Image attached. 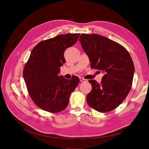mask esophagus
Instances as JSON below:
<instances>
[{
    "label": "esophagus",
    "instance_id": "esophagus-1",
    "mask_svg": "<svg viewBox=\"0 0 149 149\" xmlns=\"http://www.w3.org/2000/svg\"><path fill=\"white\" fill-rule=\"evenodd\" d=\"M79 80H80L81 82H85V81H86V79H84V78H82V77H80V78H79Z\"/></svg>",
    "mask_w": 149,
    "mask_h": 149
}]
</instances>
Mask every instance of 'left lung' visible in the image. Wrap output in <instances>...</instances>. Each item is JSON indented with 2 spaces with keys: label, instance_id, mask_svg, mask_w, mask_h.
Here are the masks:
<instances>
[{
  "label": "left lung",
  "instance_id": "8db88e82",
  "mask_svg": "<svg viewBox=\"0 0 149 149\" xmlns=\"http://www.w3.org/2000/svg\"><path fill=\"white\" fill-rule=\"evenodd\" d=\"M79 40L89 58L91 68L104 74L101 84L88 81L92 90L87 102L98 112L112 111L121 104L132 88L134 66L130 55L117 42L100 35L82 33Z\"/></svg>",
  "mask_w": 149,
  "mask_h": 149
}]
</instances>
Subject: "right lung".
I'll use <instances>...</instances> for the list:
<instances>
[{"instance_id":"add662e5","label":"right lung","mask_w":149,"mask_h":149,"mask_svg":"<svg viewBox=\"0 0 149 149\" xmlns=\"http://www.w3.org/2000/svg\"><path fill=\"white\" fill-rule=\"evenodd\" d=\"M79 35H59L40 42L32 50L23 75L31 98L40 109L58 113L67 107L79 79L70 80L58 74L66 61L65 51L76 43Z\"/></svg>"}]
</instances>
